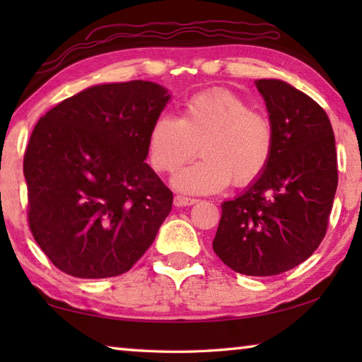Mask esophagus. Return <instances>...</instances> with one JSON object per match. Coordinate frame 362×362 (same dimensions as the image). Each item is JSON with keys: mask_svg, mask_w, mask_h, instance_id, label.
Listing matches in <instances>:
<instances>
[{"mask_svg": "<svg viewBox=\"0 0 362 362\" xmlns=\"http://www.w3.org/2000/svg\"><path fill=\"white\" fill-rule=\"evenodd\" d=\"M198 203V199L194 198H188V196H182V194H177L174 198V204L179 206V207H185V206H193Z\"/></svg>", "mask_w": 362, "mask_h": 362, "instance_id": "1", "label": "esophagus"}]
</instances>
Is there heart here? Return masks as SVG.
Listing matches in <instances>:
<instances>
[{"label": "heart", "instance_id": "heart-1", "mask_svg": "<svg viewBox=\"0 0 362 362\" xmlns=\"http://www.w3.org/2000/svg\"><path fill=\"white\" fill-rule=\"evenodd\" d=\"M274 146L272 118L226 89L194 94L183 103L180 118L159 115L148 132L150 163L156 173L173 174L199 151L203 159L174 179L182 192L196 194L216 193L230 182L241 188L259 180Z\"/></svg>", "mask_w": 362, "mask_h": 362}]
</instances>
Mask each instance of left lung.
I'll list each match as a JSON object with an SVG mask.
<instances>
[{"label": "left lung", "mask_w": 362, "mask_h": 362, "mask_svg": "<svg viewBox=\"0 0 362 362\" xmlns=\"http://www.w3.org/2000/svg\"><path fill=\"white\" fill-rule=\"evenodd\" d=\"M276 131L259 180L222 204L212 249L233 272L274 276L315 252L326 236L339 183L335 137L322 107L279 79H257Z\"/></svg>", "instance_id": "obj_1"}]
</instances>
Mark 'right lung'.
Masks as SVG:
<instances>
[{
  "instance_id": "1",
  "label": "right lung",
  "mask_w": 362,
  "mask_h": 362,
  "mask_svg": "<svg viewBox=\"0 0 362 362\" xmlns=\"http://www.w3.org/2000/svg\"><path fill=\"white\" fill-rule=\"evenodd\" d=\"M168 90L150 81L94 86L36 122L23 155L28 226L70 276L129 272L173 209L145 158Z\"/></svg>"
}]
</instances>
